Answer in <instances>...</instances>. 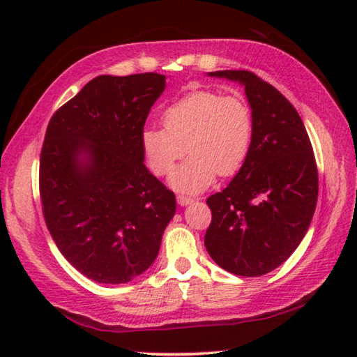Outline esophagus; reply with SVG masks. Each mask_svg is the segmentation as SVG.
I'll return each instance as SVG.
<instances>
[{
	"mask_svg": "<svg viewBox=\"0 0 357 357\" xmlns=\"http://www.w3.org/2000/svg\"><path fill=\"white\" fill-rule=\"evenodd\" d=\"M176 200L178 203L181 204V206H187V204H190L193 202L192 197H187V195H183V193H179V195H176Z\"/></svg>",
	"mask_w": 357,
	"mask_h": 357,
	"instance_id": "obj_1",
	"label": "esophagus"
}]
</instances>
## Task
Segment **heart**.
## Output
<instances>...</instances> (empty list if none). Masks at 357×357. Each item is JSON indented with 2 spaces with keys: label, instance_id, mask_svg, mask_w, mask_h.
Instances as JSON below:
<instances>
[{
  "label": "heart",
  "instance_id": "b5f03b06",
  "mask_svg": "<svg viewBox=\"0 0 357 357\" xmlns=\"http://www.w3.org/2000/svg\"><path fill=\"white\" fill-rule=\"evenodd\" d=\"M162 123L164 128L142 134L143 155L151 172L167 176L189 151V159L172 176L179 190L200 192L217 174L233 176L250 153L253 114L241 94L190 91L165 108Z\"/></svg>",
  "mask_w": 357,
  "mask_h": 357
}]
</instances>
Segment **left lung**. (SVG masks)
<instances>
[{
    "label": "left lung",
    "instance_id": "1",
    "mask_svg": "<svg viewBox=\"0 0 357 357\" xmlns=\"http://www.w3.org/2000/svg\"><path fill=\"white\" fill-rule=\"evenodd\" d=\"M245 86L253 140L244 165L206 203L213 213L204 245L228 273L258 277L279 268L309 229L318 198L315 154L304 123L285 96L250 70H217Z\"/></svg>",
    "mask_w": 357,
    "mask_h": 357
}]
</instances>
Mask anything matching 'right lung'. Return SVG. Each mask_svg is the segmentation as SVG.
<instances>
[{
    "mask_svg": "<svg viewBox=\"0 0 357 357\" xmlns=\"http://www.w3.org/2000/svg\"><path fill=\"white\" fill-rule=\"evenodd\" d=\"M165 75H99L53 113L39 162L45 225L88 279L126 283L159 253L174 193L143 164L144 121Z\"/></svg>",
    "mask_w": 357,
    "mask_h": 357,
    "instance_id": "obj_1",
    "label": "right lung"
}]
</instances>
